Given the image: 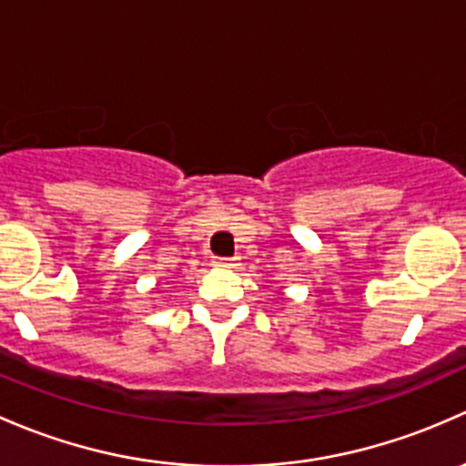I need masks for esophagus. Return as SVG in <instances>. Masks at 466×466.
<instances>
[{"label": "esophagus", "instance_id": "1", "mask_svg": "<svg viewBox=\"0 0 466 466\" xmlns=\"http://www.w3.org/2000/svg\"><path fill=\"white\" fill-rule=\"evenodd\" d=\"M213 265L219 268H235L238 267V258H215Z\"/></svg>", "mask_w": 466, "mask_h": 466}]
</instances>
